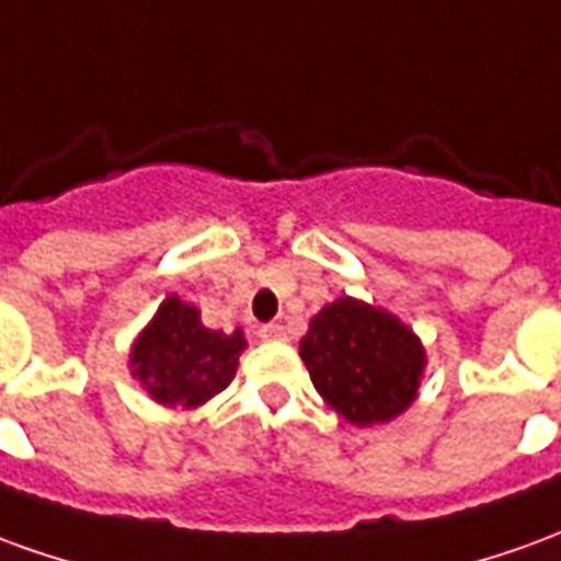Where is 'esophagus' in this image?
<instances>
[{"label":"esophagus","instance_id":"1","mask_svg":"<svg viewBox=\"0 0 561 561\" xmlns=\"http://www.w3.org/2000/svg\"><path fill=\"white\" fill-rule=\"evenodd\" d=\"M257 336H261V340H285V324H279V321H267V324L257 328Z\"/></svg>","mask_w":561,"mask_h":561}]
</instances>
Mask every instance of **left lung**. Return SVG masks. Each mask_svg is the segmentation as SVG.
<instances>
[{"label":"left lung","mask_w":561,"mask_h":561,"mask_svg":"<svg viewBox=\"0 0 561 561\" xmlns=\"http://www.w3.org/2000/svg\"><path fill=\"white\" fill-rule=\"evenodd\" d=\"M300 358L321 398L355 425L403 413L425 367L422 343L407 324L352 297L328 304L309 321Z\"/></svg>","instance_id":"8db88e82"}]
</instances>
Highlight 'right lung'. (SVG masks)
I'll return each instance as SVG.
<instances>
[{
  "label": "right lung",
  "mask_w": 561,
  "mask_h": 561,
  "mask_svg": "<svg viewBox=\"0 0 561 561\" xmlns=\"http://www.w3.org/2000/svg\"><path fill=\"white\" fill-rule=\"evenodd\" d=\"M242 348V331H209L199 321V309L167 297L136 340L130 364L154 401L187 410L227 389Z\"/></svg>",
  "instance_id": "1"
}]
</instances>
